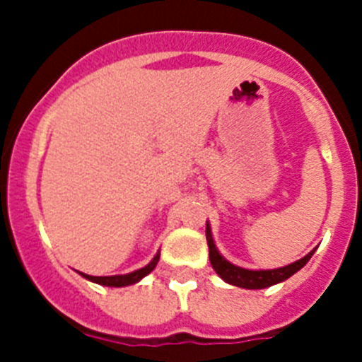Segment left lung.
Instances as JSON below:
<instances>
[{"instance_id": "8db88e82", "label": "left lung", "mask_w": 362, "mask_h": 362, "mask_svg": "<svg viewBox=\"0 0 362 362\" xmlns=\"http://www.w3.org/2000/svg\"><path fill=\"white\" fill-rule=\"evenodd\" d=\"M206 243H209V255H210V264L216 270L217 276L225 283L233 284V286H239V288L246 290H261L268 288V286H274L277 283H283L288 277H292L296 272H299L300 268L305 267L310 261V257L313 255L315 248L312 252L300 257L296 263H290L286 267L274 268V270H248V268L238 267V264L226 261L223 255L217 250L216 241H214L212 228H210V223L206 221Z\"/></svg>"}]
</instances>
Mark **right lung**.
I'll use <instances>...</instances> for the list:
<instances>
[{
  "mask_svg": "<svg viewBox=\"0 0 362 362\" xmlns=\"http://www.w3.org/2000/svg\"><path fill=\"white\" fill-rule=\"evenodd\" d=\"M159 252L156 255H153V259L150 261L146 267L139 268V270H134L130 272V274H123V276H103V277H94V276H88V274H83V272H79L85 279L92 281V283H98V284H103V286H112V288H121V286H130V284H136L139 283V281L143 279V277H146L150 274V272L153 270V268L158 267V261H159Z\"/></svg>",
  "mask_w": 362,
  "mask_h": 362,
  "instance_id": "add662e5",
  "label": "right lung"
}]
</instances>
